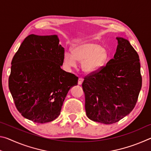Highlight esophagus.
<instances>
[{"label":"esophagus","mask_w":151,"mask_h":151,"mask_svg":"<svg viewBox=\"0 0 151 151\" xmlns=\"http://www.w3.org/2000/svg\"><path fill=\"white\" fill-rule=\"evenodd\" d=\"M83 81H84V79H83V78H81V77L78 78V85H82V83H83Z\"/></svg>","instance_id":"1"}]
</instances>
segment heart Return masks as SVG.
I'll use <instances>...</instances> for the list:
<instances>
[{"label":"heart","instance_id":"heart-1","mask_svg":"<svg viewBox=\"0 0 151 151\" xmlns=\"http://www.w3.org/2000/svg\"><path fill=\"white\" fill-rule=\"evenodd\" d=\"M72 55L65 52L64 63L68 67H74L76 60L81 62V68L84 73H96L105 65L108 59V52L105 48L94 42H83L72 48Z\"/></svg>","mask_w":151,"mask_h":151}]
</instances>
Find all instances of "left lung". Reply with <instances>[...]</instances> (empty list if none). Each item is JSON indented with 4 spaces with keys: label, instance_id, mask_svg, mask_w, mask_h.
<instances>
[{
    "label": "left lung",
    "instance_id": "8db88e82",
    "mask_svg": "<svg viewBox=\"0 0 151 151\" xmlns=\"http://www.w3.org/2000/svg\"><path fill=\"white\" fill-rule=\"evenodd\" d=\"M116 40L114 58L86 76L82 85L86 116L106 124L115 123L133 110L142 86L139 55L129 40Z\"/></svg>",
    "mask_w": 151,
    "mask_h": 151
}]
</instances>
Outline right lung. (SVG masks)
<instances>
[{"instance_id":"1","label":"right lung","mask_w":151,"mask_h":151,"mask_svg":"<svg viewBox=\"0 0 151 151\" xmlns=\"http://www.w3.org/2000/svg\"><path fill=\"white\" fill-rule=\"evenodd\" d=\"M65 49L57 35H30L11 63L9 87L15 106L24 118L37 123L59 116L68 91L78 77L63 70Z\"/></svg>"}]
</instances>
